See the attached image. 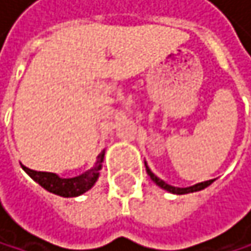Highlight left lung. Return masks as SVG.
<instances>
[{"mask_svg": "<svg viewBox=\"0 0 251 251\" xmlns=\"http://www.w3.org/2000/svg\"><path fill=\"white\" fill-rule=\"evenodd\" d=\"M146 172H148V175L151 176V179L155 182L156 185H159L161 188H164V190H167V191H170V193H173V194H188V193H194V191H200V190H203V188H206L208 185H211L212 182H214V179H211V180H205V182H200V184H196V185H193V187H188V188H176V187H172V185H169V184H166L164 180H161L158 176H155L151 170H149V167L146 166Z\"/></svg>", "mask_w": 251, "mask_h": 251, "instance_id": "1", "label": "left lung"}]
</instances>
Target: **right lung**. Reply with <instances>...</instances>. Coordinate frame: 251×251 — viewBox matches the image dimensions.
Instances as JSON below:
<instances>
[{
	"mask_svg": "<svg viewBox=\"0 0 251 251\" xmlns=\"http://www.w3.org/2000/svg\"><path fill=\"white\" fill-rule=\"evenodd\" d=\"M102 158H103V152L99 155V161L96 162V166L92 170L85 172L76 177H67V179L58 177L54 173L36 172L31 169H26L25 166H22V169L30 175L40 187H43L50 193H54L61 197H76V196L85 193L87 190H90L95 185V182L98 180V176H99Z\"/></svg>",
	"mask_w": 251,
	"mask_h": 251,
	"instance_id": "obj_1",
	"label": "right lung"
}]
</instances>
